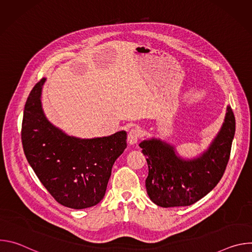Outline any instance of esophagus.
<instances>
[{"label":"esophagus","mask_w":252,"mask_h":252,"mask_svg":"<svg viewBox=\"0 0 252 252\" xmlns=\"http://www.w3.org/2000/svg\"><path fill=\"white\" fill-rule=\"evenodd\" d=\"M140 136H141V130L139 128L137 127L131 128L127 134V141L129 145H134V143L137 142Z\"/></svg>","instance_id":"obj_1"}]
</instances>
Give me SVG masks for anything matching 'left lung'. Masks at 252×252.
<instances>
[{"instance_id": "8db88e82", "label": "left lung", "mask_w": 252, "mask_h": 252, "mask_svg": "<svg viewBox=\"0 0 252 252\" xmlns=\"http://www.w3.org/2000/svg\"><path fill=\"white\" fill-rule=\"evenodd\" d=\"M235 118L228 105L222 126L199 157L184 159L169 143L158 138L139 143L147 157V192L161 207L189 206L211 191L221 179L229 160Z\"/></svg>"}]
</instances>
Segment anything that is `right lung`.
Here are the masks:
<instances>
[{"label": "right lung", "instance_id": "obj_1", "mask_svg": "<svg viewBox=\"0 0 252 252\" xmlns=\"http://www.w3.org/2000/svg\"><path fill=\"white\" fill-rule=\"evenodd\" d=\"M42 79L25 104L22 143L40 182L62 205L83 209L104 196L112 168L126 148V132L82 139L69 136L46 118L41 102Z\"/></svg>", "mask_w": 252, "mask_h": 252}]
</instances>
